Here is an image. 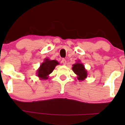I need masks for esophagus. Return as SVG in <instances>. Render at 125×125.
Wrapping results in <instances>:
<instances>
[{"label":"esophagus","mask_w":125,"mask_h":125,"mask_svg":"<svg viewBox=\"0 0 125 125\" xmlns=\"http://www.w3.org/2000/svg\"><path fill=\"white\" fill-rule=\"evenodd\" d=\"M66 60L65 59H62V63L63 64H66Z\"/></svg>","instance_id":"esophagus-1"}]
</instances>
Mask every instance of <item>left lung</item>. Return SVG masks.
Returning <instances> with one entry per match:
<instances>
[{
  "mask_svg": "<svg viewBox=\"0 0 125 125\" xmlns=\"http://www.w3.org/2000/svg\"><path fill=\"white\" fill-rule=\"evenodd\" d=\"M72 70L74 73L78 76L77 79L79 81H83L87 77V71L85 70L82 63H77L73 64L72 67Z\"/></svg>",
  "mask_w": 125,
  "mask_h": 125,
  "instance_id": "obj_1",
  "label": "left lung"
}]
</instances>
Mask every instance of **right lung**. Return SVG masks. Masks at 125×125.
I'll list each match as a JSON object with an SVG mask.
<instances>
[{
	"label": "right lung",
	"instance_id": "right-lung-1",
	"mask_svg": "<svg viewBox=\"0 0 125 125\" xmlns=\"http://www.w3.org/2000/svg\"><path fill=\"white\" fill-rule=\"evenodd\" d=\"M59 63L56 61H51L48 59H46L44 62L41 64L37 72L38 77H41L42 79H48V76L52 72L56 66Z\"/></svg>",
	"mask_w": 125,
	"mask_h": 125
}]
</instances>
